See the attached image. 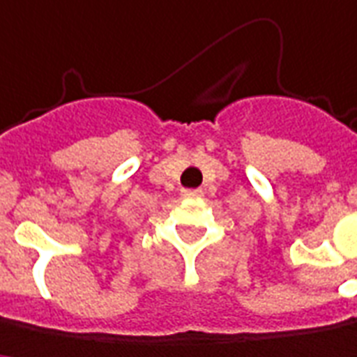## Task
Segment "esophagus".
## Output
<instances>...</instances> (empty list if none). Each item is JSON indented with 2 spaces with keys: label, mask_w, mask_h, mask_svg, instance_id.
Returning <instances> with one entry per match:
<instances>
[{
  "label": "esophagus",
  "mask_w": 357,
  "mask_h": 357,
  "mask_svg": "<svg viewBox=\"0 0 357 357\" xmlns=\"http://www.w3.org/2000/svg\"><path fill=\"white\" fill-rule=\"evenodd\" d=\"M200 194H202V190H183V196H186V198H196Z\"/></svg>",
  "instance_id": "obj_1"
}]
</instances>
